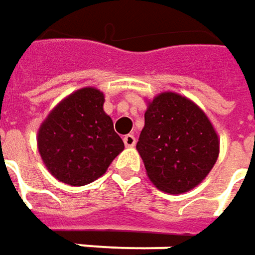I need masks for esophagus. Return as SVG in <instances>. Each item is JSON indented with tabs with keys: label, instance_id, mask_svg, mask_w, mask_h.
I'll use <instances>...</instances> for the list:
<instances>
[{
	"label": "esophagus",
	"instance_id": "34e87169",
	"mask_svg": "<svg viewBox=\"0 0 255 255\" xmlns=\"http://www.w3.org/2000/svg\"><path fill=\"white\" fill-rule=\"evenodd\" d=\"M124 144H126L127 147H134V145H135V137L131 135V134L126 135V137H124Z\"/></svg>",
	"mask_w": 255,
	"mask_h": 255
}]
</instances>
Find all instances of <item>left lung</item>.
Instances as JSON below:
<instances>
[{"mask_svg": "<svg viewBox=\"0 0 255 255\" xmlns=\"http://www.w3.org/2000/svg\"><path fill=\"white\" fill-rule=\"evenodd\" d=\"M144 120L137 149L155 187L180 194L201 183L220 151L204 113L185 97L162 93L148 103Z\"/></svg>", "mask_w": 255, "mask_h": 255, "instance_id": "left-lung-1", "label": "left lung"}]
</instances>
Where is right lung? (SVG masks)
<instances>
[{"label": "right lung", "instance_id": "1", "mask_svg": "<svg viewBox=\"0 0 255 255\" xmlns=\"http://www.w3.org/2000/svg\"><path fill=\"white\" fill-rule=\"evenodd\" d=\"M104 94L83 88L55 107L38 131V149L61 183L85 185L101 177L124 142L103 110Z\"/></svg>", "mask_w": 255, "mask_h": 255}]
</instances>
